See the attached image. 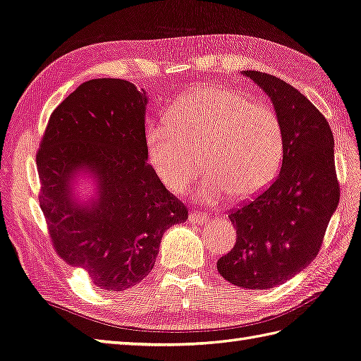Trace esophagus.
Masks as SVG:
<instances>
[{
	"label": "esophagus",
	"instance_id": "34e87169",
	"mask_svg": "<svg viewBox=\"0 0 361 361\" xmlns=\"http://www.w3.org/2000/svg\"><path fill=\"white\" fill-rule=\"evenodd\" d=\"M209 219H211V216H209L207 214L198 212V211H192L189 214V221L194 223V224H203V223L209 221Z\"/></svg>",
	"mask_w": 361,
	"mask_h": 361
}]
</instances>
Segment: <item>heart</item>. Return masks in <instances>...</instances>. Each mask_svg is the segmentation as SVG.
Returning <instances> with one entry per match:
<instances>
[{"mask_svg":"<svg viewBox=\"0 0 361 361\" xmlns=\"http://www.w3.org/2000/svg\"><path fill=\"white\" fill-rule=\"evenodd\" d=\"M167 124L146 132L147 160L173 194H184L200 173V155L207 167L197 198L220 203L258 194L271 183L283 155L279 115L266 103L216 85L201 86L175 102Z\"/></svg>","mask_w":361,"mask_h":361,"instance_id":"b5f03b06","label":"heart"}]
</instances>
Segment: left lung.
Instances as JSON below:
<instances>
[{
    "label": "left lung",
    "instance_id": "left-lung-1",
    "mask_svg": "<svg viewBox=\"0 0 361 361\" xmlns=\"http://www.w3.org/2000/svg\"><path fill=\"white\" fill-rule=\"evenodd\" d=\"M243 75L271 98L281 123L283 161L269 189L231 212L237 243L216 269L238 288L271 289L317 257L338 206L334 137L322 112L286 81L257 71Z\"/></svg>",
    "mask_w": 361,
    "mask_h": 361
}]
</instances>
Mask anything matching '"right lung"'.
I'll use <instances>...</instances> for the list:
<instances>
[{
	"mask_svg": "<svg viewBox=\"0 0 361 361\" xmlns=\"http://www.w3.org/2000/svg\"><path fill=\"white\" fill-rule=\"evenodd\" d=\"M146 107V92L129 81L82 82L50 115L37 155L56 252L104 290L145 280L164 232L188 220L147 163Z\"/></svg>",
	"mask_w": 361,
	"mask_h": 361,
	"instance_id": "obj_1",
	"label": "right lung"
}]
</instances>
